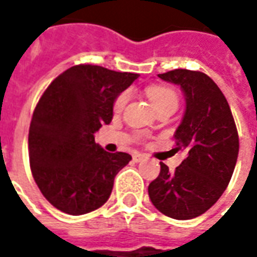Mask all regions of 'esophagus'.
<instances>
[{
  "instance_id": "esophagus-1",
  "label": "esophagus",
  "mask_w": 257,
  "mask_h": 257,
  "mask_svg": "<svg viewBox=\"0 0 257 257\" xmlns=\"http://www.w3.org/2000/svg\"><path fill=\"white\" fill-rule=\"evenodd\" d=\"M145 158H146L145 154H140V153H135V154H134V161H135V162L143 161Z\"/></svg>"
}]
</instances>
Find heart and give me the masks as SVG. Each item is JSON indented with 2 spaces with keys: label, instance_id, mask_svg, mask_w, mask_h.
Wrapping results in <instances>:
<instances>
[{
  "label": "heart",
  "instance_id": "1",
  "mask_svg": "<svg viewBox=\"0 0 257 257\" xmlns=\"http://www.w3.org/2000/svg\"><path fill=\"white\" fill-rule=\"evenodd\" d=\"M147 96L156 110L164 106H178V97L175 92L164 86H151L147 89ZM126 101H128V93H121L114 103V110L121 111L126 104Z\"/></svg>",
  "mask_w": 257,
  "mask_h": 257
}]
</instances>
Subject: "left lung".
I'll use <instances>...</instances> for the list:
<instances>
[{"mask_svg": "<svg viewBox=\"0 0 257 257\" xmlns=\"http://www.w3.org/2000/svg\"><path fill=\"white\" fill-rule=\"evenodd\" d=\"M158 77L183 92L184 114L173 138L176 150L187 157L175 172L160 162L149 197L165 216L189 220L205 213L227 189L239 149L237 128L226 97L206 74L178 68Z\"/></svg>", "mask_w": 257, "mask_h": 257, "instance_id": "8db88e82", "label": "left lung"}]
</instances>
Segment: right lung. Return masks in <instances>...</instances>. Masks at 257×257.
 <instances>
[{"label":"right lung","instance_id":"add662e5","mask_svg":"<svg viewBox=\"0 0 257 257\" xmlns=\"http://www.w3.org/2000/svg\"><path fill=\"white\" fill-rule=\"evenodd\" d=\"M138 77L79 64L41 96L31 118L29 156L38 189L56 209L84 215L108 199L115 175L132 157L104 151L95 134L111 122L117 97Z\"/></svg>","mask_w":257,"mask_h":257}]
</instances>
